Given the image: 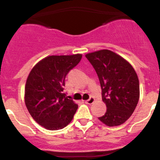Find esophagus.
<instances>
[{
  "mask_svg": "<svg viewBox=\"0 0 160 160\" xmlns=\"http://www.w3.org/2000/svg\"><path fill=\"white\" fill-rule=\"evenodd\" d=\"M94 100H95V99H94V97H90L89 99H88V100H86L85 102H86V104H92V103H93Z\"/></svg>",
  "mask_w": 160,
  "mask_h": 160,
  "instance_id": "1",
  "label": "esophagus"
}]
</instances>
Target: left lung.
Returning a JSON list of instances; mask_svg holds the SVG:
<instances>
[{
  "instance_id": "obj_1",
  "label": "left lung",
  "mask_w": 160,
  "mask_h": 160,
  "mask_svg": "<svg viewBox=\"0 0 160 160\" xmlns=\"http://www.w3.org/2000/svg\"><path fill=\"white\" fill-rule=\"evenodd\" d=\"M97 72L107 111L99 119L108 127L119 126L134 112L140 97L136 71L126 60L108 49L86 55Z\"/></svg>"
}]
</instances>
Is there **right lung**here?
<instances>
[{
    "mask_svg": "<svg viewBox=\"0 0 160 160\" xmlns=\"http://www.w3.org/2000/svg\"><path fill=\"white\" fill-rule=\"evenodd\" d=\"M81 54L50 56L33 67L27 78L25 104L33 118L50 130L63 129L78 109L64 93L65 78L82 59Z\"/></svg>",
    "mask_w": 160,
    "mask_h": 160,
    "instance_id": "right-lung-1",
    "label": "right lung"
}]
</instances>
